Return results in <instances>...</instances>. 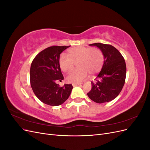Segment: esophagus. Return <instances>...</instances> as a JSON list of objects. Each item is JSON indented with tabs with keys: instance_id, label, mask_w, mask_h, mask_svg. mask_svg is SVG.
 <instances>
[{
	"instance_id": "obj_1",
	"label": "esophagus",
	"mask_w": 150,
	"mask_h": 150,
	"mask_svg": "<svg viewBox=\"0 0 150 150\" xmlns=\"http://www.w3.org/2000/svg\"><path fill=\"white\" fill-rule=\"evenodd\" d=\"M81 84H72V86H74V87H75V86H79L81 85Z\"/></svg>"
}]
</instances>
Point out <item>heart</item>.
<instances>
[{
	"instance_id": "heart-1",
	"label": "heart",
	"mask_w": 150,
	"mask_h": 150,
	"mask_svg": "<svg viewBox=\"0 0 150 150\" xmlns=\"http://www.w3.org/2000/svg\"><path fill=\"white\" fill-rule=\"evenodd\" d=\"M67 57L62 54L59 57V66L64 72H69L77 63L78 69L67 76V81L74 84H79L87 78L88 73L94 75L102 69L104 57L101 50L92 47L78 46L70 49Z\"/></svg>"
}]
</instances>
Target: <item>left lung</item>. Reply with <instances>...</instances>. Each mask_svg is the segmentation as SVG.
<instances>
[{
	"instance_id": "1",
	"label": "left lung",
	"mask_w": 150,
	"mask_h": 150,
	"mask_svg": "<svg viewBox=\"0 0 150 150\" xmlns=\"http://www.w3.org/2000/svg\"><path fill=\"white\" fill-rule=\"evenodd\" d=\"M89 46L100 49L104 61L96 82H91L92 88L87 94L97 103L110 102L118 96L123 88L126 74L125 61L118 50L111 45L94 43Z\"/></svg>"
}]
</instances>
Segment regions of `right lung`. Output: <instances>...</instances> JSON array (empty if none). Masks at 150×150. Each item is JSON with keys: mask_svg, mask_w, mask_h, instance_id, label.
<instances>
[{"mask_svg": "<svg viewBox=\"0 0 150 150\" xmlns=\"http://www.w3.org/2000/svg\"><path fill=\"white\" fill-rule=\"evenodd\" d=\"M69 46H51L39 52L32 62L30 81L35 95L43 103L56 106L64 103L69 97L73 88L72 84L62 87L56 83L64 77L59 66V57L62 51Z\"/></svg>", "mask_w": 150, "mask_h": 150, "instance_id": "1", "label": "right lung"}]
</instances>
